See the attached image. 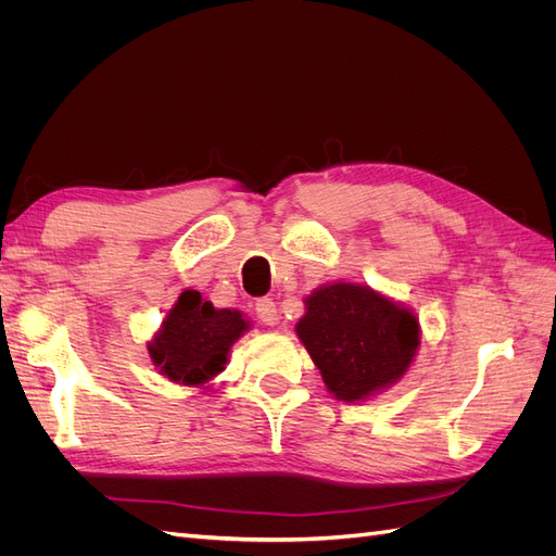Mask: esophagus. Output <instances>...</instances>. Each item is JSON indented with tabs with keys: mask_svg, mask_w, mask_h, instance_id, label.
I'll return each mask as SVG.
<instances>
[{
	"mask_svg": "<svg viewBox=\"0 0 556 556\" xmlns=\"http://www.w3.org/2000/svg\"><path fill=\"white\" fill-rule=\"evenodd\" d=\"M255 315H257V319L260 323H264V325H268V327H274L276 325V319H278V311H276V304H274V299H257L255 301Z\"/></svg>",
	"mask_w": 556,
	"mask_h": 556,
	"instance_id": "esophagus-1",
	"label": "esophagus"
}]
</instances>
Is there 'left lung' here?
Masks as SVG:
<instances>
[{
	"instance_id": "1",
	"label": "left lung",
	"mask_w": 556,
	"mask_h": 556,
	"mask_svg": "<svg viewBox=\"0 0 556 556\" xmlns=\"http://www.w3.org/2000/svg\"><path fill=\"white\" fill-rule=\"evenodd\" d=\"M306 306L296 333L331 394L362 401L408 371L419 325L406 308L352 282L319 288Z\"/></svg>"
}]
</instances>
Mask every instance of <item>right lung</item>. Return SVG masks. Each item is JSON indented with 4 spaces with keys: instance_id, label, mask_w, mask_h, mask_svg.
<instances>
[{
    "instance_id": "obj_1",
    "label": "right lung",
    "mask_w": 556,
    "mask_h": 556,
    "mask_svg": "<svg viewBox=\"0 0 556 556\" xmlns=\"http://www.w3.org/2000/svg\"><path fill=\"white\" fill-rule=\"evenodd\" d=\"M245 329L239 311H217L199 292L185 290L148 350L169 380L201 384L223 371L231 343Z\"/></svg>"
}]
</instances>
